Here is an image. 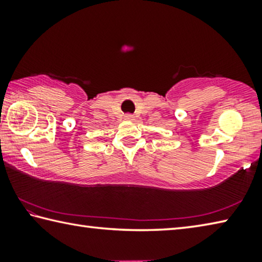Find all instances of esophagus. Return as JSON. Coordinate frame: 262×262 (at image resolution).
<instances>
[{"label":"esophagus","mask_w":262,"mask_h":262,"mask_svg":"<svg viewBox=\"0 0 262 262\" xmlns=\"http://www.w3.org/2000/svg\"><path fill=\"white\" fill-rule=\"evenodd\" d=\"M125 119H126V120H135V117H134V115H132V114H126Z\"/></svg>","instance_id":"1"}]
</instances>
